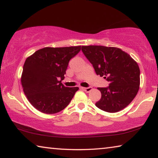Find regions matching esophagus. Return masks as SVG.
<instances>
[{
  "mask_svg": "<svg viewBox=\"0 0 158 158\" xmlns=\"http://www.w3.org/2000/svg\"><path fill=\"white\" fill-rule=\"evenodd\" d=\"M81 89H82V90H85V92L89 93V92H90V91H91V90H92V88H91V87H88V88L81 87Z\"/></svg>",
  "mask_w": 158,
  "mask_h": 158,
  "instance_id": "1",
  "label": "esophagus"
}]
</instances>
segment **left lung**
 Returning <instances> with one entry per match:
<instances>
[{"mask_svg":"<svg viewBox=\"0 0 158 158\" xmlns=\"http://www.w3.org/2000/svg\"><path fill=\"white\" fill-rule=\"evenodd\" d=\"M81 50L96 74L109 81L108 87L98 88L102 96L96 106L109 113L126 107L139 89L140 69L137 63L117 47L89 45L82 46Z\"/></svg>","mask_w":158,"mask_h":158,"instance_id":"obj_1","label":"left lung"}]
</instances>
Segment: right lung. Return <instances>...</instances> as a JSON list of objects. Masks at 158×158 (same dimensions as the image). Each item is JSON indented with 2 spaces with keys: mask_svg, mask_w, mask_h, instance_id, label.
<instances>
[{
  "mask_svg": "<svg viewBox=\"0 0 158 158\" xmlns=\"http://www.w3.org/2000/svg\"><path fill=\"white\" fill-rule=\"evenodd\" d=\"M81 46L44 47L26 58L21 83L28 100L37 110L53 114L65 109L78 87L64 86L69 60L78 53Z\"/></svg>",
  "mask_w": 158,
  "mask_h": 158,
  "instance_id": "obj_1",
  "label": "right lung"
}]
</instances>
